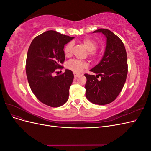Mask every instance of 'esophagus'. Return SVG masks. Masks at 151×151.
Returning <instances> with one entry per match:
<instances>
[{"instance_id":"esophagus-1","label":"esophagus","mask_w":151,"mask_h":151,"mask_svg":"<svg viewBox=\"0 0 151 151\" xmlns=\"http://www.w3.org/2000/svg\"><path fill=\"white\" fill-rule=\"evenodd\" d=\"M74 78H75L76 79H77V77H79V74H77V73H76V72H74Z\"/></svg>"}]
</instances>
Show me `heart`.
<instances>
[{
	"instance_id": "b5f03b06",
	"label": "heart",
	"mask_w": 151,
	"mask_h": 151,
	"mask_svg": "<svg viewBox=\"0 0 151 151\" xmlns=\"http://www.w3.org/2000/svg\"><path fill=\"white\" fill-rule=\"evenodd\" d=\"M83 43L84 45L86 48L89 51L88 54L91 57H95L96 56V54L94 52L98 48L97 42L93 39L91 38H84L83 40ZM73 43L69 42L68 43L64 48V53L66 56L68 57L71 55L72 52ZM88 67V63L84 61H82L77 59H73L70 61H68L67 63V67L68 69L74 72H80L83 70L84 68Z\"/></svg>"
}]
</instances>
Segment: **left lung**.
<instances>
[{
  "label": "left lung",
  "instance_id": "1",
  "mask_svg": "<svg viewBox=\"0 0 151 151\" xmlns=\"http://www.w3.org/2000/svg\"><path fill=\"white\" fill-rule=\"evenodd\" d=\"M93 33H102L106 38L104 55L97 65L90 71L98 75L85 74L86 96L89 101L99 105L113 102L121 92L128 72L127 52L122 41L107 29ZM100 76L101 79L98 80Z\"/></svg>",
  "mask_w": 151,
  "mask_h": 151
}]
</instances>
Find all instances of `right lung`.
I'll return each instance as SVG.
<instances>
[{
	"label": "right lung",
	"instance_id": "obj_1",
	"mask_svg": "<svg viewBox=\"0 0 151 151\" xmlns=\"http://www.w3.org/2000/svg\"><path fill=\"white\" fill-rule=\"evenodd\" d=\"M74 38L50 30L36 36L29 47L26 62L29 85L39 101L49 106L59 107L68 99L73 72L65 69L60 75H53L63 68V48Z\"/></svg>",
	"mask_w": 151,
	"mask_h": 151
}]
</instances>
